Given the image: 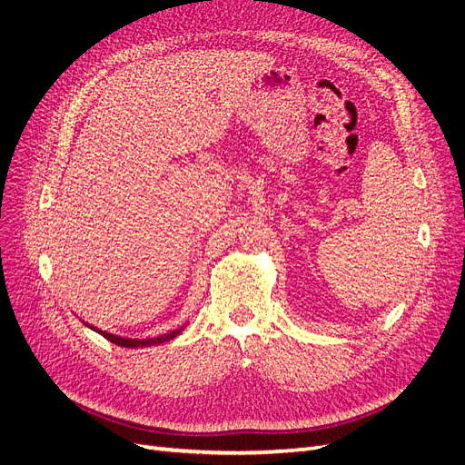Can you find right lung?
Listing matches in <instances>:
<instances>
[{
    "instance_id": "obj_1",
    "label": "right lung",
    "mask_w": 465,
    "mask_h": 465,
    "mask_svg": "<svg viewBox=\"0 0 465 465\" xmlns=\"http://www.w3.org/2000/svg\"><path fill=\"white\" fill-rule=\"evenodd\" d=\"M89 328H91V330H94L96 333H101L103 337H106L108 341L116 343V345H120V347H149V345H159V343H164V341H171V340H174V337L182 331V328H178V330H174V331H171V333H164V335H161V337H153V340H125V337L112 335V333H108V331L96 330V328H93V326H89Z\"/></svg>"
}]
</instances>
